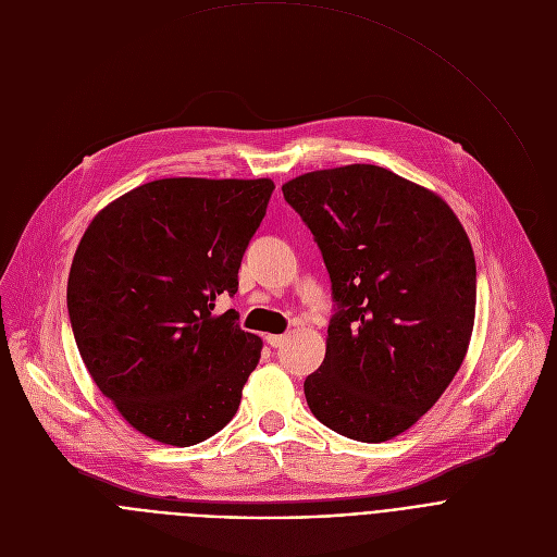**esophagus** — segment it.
<instances>
[{
    "label": "esophagus",
    "mask_w": 557,
    "mask_h": 557,
    "mask_svg": "<svg viewBox=\"0 0 557 557\" xmlns=\"http://www.w3.org/2000/svg\"><path fill=\"white\" fill-rule=\"evenodd\" d=\"M265 341H268L270 347H281V345L287 341V336H285V334H281V336H278V334H268Z\"/></svg>",
    "instance_id": "obj_1"
}]
</instances>
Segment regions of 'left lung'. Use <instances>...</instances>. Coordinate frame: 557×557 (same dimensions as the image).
Wrapping results in <instances>:
<instances>
[{
	"label": "left lung",
	"mask_w": 557,
	"mask_h": 557,
	"mask_svg": "<svg viewBox=\"0 0 557 557\" xmlns=\"http://www.w3.org/2000/svg\"><path fill=\"white\" fill-rule=\"evenodd\" d=\"M312 230L338 312L319 372L305 379L312 413L336 434L385 443L420 420L460 369L475 319V259L436 193L369 163L283 183Z\"/></svg>",
	"instance_id": "left-lung-1"
}]
</instances>
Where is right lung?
Segmentation results:
<instances>
[{
    "label": "right lung",
    "mask_w": 557,
    "mask_h": 557,
    "mask_svg": "<svg viewBox=\"0 0 557 557\" xmlns=\"http://www.w3.org/2000/svg\"><path fill=\"white\" fill-rule=\"evenodd\" d=\"M272 190V178H159L86 227L69 276L75 341L99 392L139 434L190 447L234 418L263 341L234 310H212L216 296L236 294Z\"/></svg>",
    "instance_id": "add662e5"
}]
</instances>
